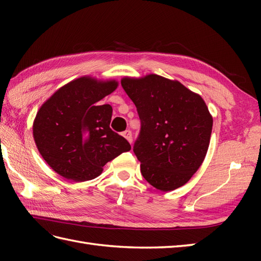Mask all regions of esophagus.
<instances>
[{"label": "esophagus", "instance_id": "obj_1", "mask_svg": "<svg viewBox=\"0 0 261 261\" xmlns=\"http://www.w3.org/2000/svg\"><path fill=\"white\" fill-rule=\"evenodd\" d=\"M123 137L125 138V139L129 141L130 143H132V134H131V131L130 130H125L124 132H123Z\"/></svg>", "mask_w": 261, "mask_h": 261}]
</instances>
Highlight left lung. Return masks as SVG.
I'll return each instance as SVG.
<instances>
[{"mask_svg": "<svg viewBox=\"0 0 261 261\" xmlns=\"http://www.w3.org/2000/svg\"><path fill=\"white\" fill-rule=\"evenodd\" d=\"M141 130L134 151L149 184L174 191L192 178L206 156L213 118L201 95L156 74L123 77Z\"/></svg>", "mask_w": 261, "mask_h": 261, "instance_id": "left-lung-1", "label": "left lung"}]
</instances>
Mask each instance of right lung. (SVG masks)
<instances>
[{"label": "right lung", "instance_id": "add662e5", "mask_svg": "<svg viewBox=\"0 0 261 261\" xmlns=\"http://www.w3.org/2000/svg\"><path fill=\"white\" fill-rule=\"evenodd\" d=\"M118 85L114 80L83 76L60 87L39 109L33 139L46 163L64 178H96L105 164L131 149L111 130L112 107L97 104Z\"/></svg>", "mask_w": 261, "mask_h": 261}]
</instances>
